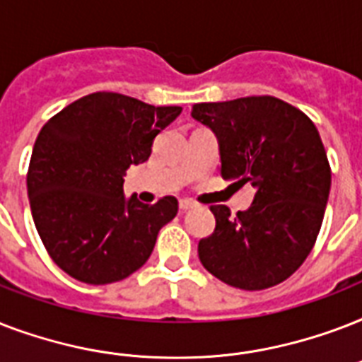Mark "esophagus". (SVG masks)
Here are the masks:
<instances>
[{
	"label": "esophagus",
	"instance_id": "1",
	"mask_svg": "<svg viewBox=\"0 0 362 362\" xmlns=\"http://www.w3.org/2000/svg\"><path fill=\"white\" fill-rule=\"evenodd\" d=\"M178 206H180V212H187V210L195 209L197 204L193 203V201H189V199H182L180 204H178Z\"/></svg>",
	"mask_w": 362,
	"mask_h": 362
}]
</instances>
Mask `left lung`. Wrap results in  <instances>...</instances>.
I'll return each instance as SVG.
<instances>
[{
    "instance_id": "left-lung-1",
    "label": "left lung",
    "mask_w": 362,
    "mask_h": 362,
    "mask_svg": "<svg viewBox=\"0 0 362 362\" xmlns=\"http://www.w3.org/2000/svg\"><path fill=\"white\" fill-rule=\"evenodd\" d=\"M192 116L218 136L221 176L252 184V206L233 218L210 206L216 229L199 259L227 286L259 291L287 280L320 235L331 167L314 122L272 95L193 105Z\"/></svg>"
}]
</instances>
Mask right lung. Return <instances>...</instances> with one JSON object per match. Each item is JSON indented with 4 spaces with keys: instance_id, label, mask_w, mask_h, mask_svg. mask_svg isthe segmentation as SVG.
I'll use <instances>...</instances> for the list:
<instances>
[{
    "instance_id": "add662e5",
    "label": "right lung",
    "mask_w": 362,
    "mask_h": 362,
    "mask_svg": "<svg viewBox=\"0 0 362 362\" xmlns=\"http://www.w3.org/2000/svg\"><path fill=\"white\" fill-rule=\"evenodd\" d=\"M180 112L95 92L42 125L25 178L31 216L48 255L75 280L105 286L148 261L178 201L125 199L124 176L150 158L156 135Z\"/></svg>"
}]
</instances>
